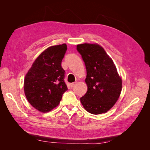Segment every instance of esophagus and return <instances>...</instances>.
Instances as JSON below:
<instances>
[{
    "mask_svg": "<svg viewBox=\"0 0 150 150\" xmlns=\"http://www.w3.org/2000/svg\"><path fill=\"white\" fill-rule=\"evenodd\" d=\"M76 84V83H71V84H70L71 87V88H72V87H73V86H74Z\"/></svg>",
    "mask_w": 150,
    "mask_h": 150,
    "instance_id": "obj_1",
    "label": "esophagus"
}]
</instances>
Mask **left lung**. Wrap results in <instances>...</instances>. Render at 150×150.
I'll return each instance as SVG.
<instances>
[{"mask_svg": "<svg viewBox=\"0 0 150 150\" xmlns=\"http://www.w3.org/2000/svg\"><path fill=\"white\" fill-rule=\"evenodd\" d=\"M87 72L88 91L80 100L85 110L93 115L106 112L115 105L122 89V79L112 60L97 44L77 45Z\"/></svg>", "mask_w": 150, "mask_h": 150, "instance_id": "1", "label": "left lung"}]
</instances>
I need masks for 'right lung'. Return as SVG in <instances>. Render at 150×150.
Listing matches in <instances>:
<instances>
[{"label": "right lung", "mask_w": 150, "mask_h": 150, "mask_svg": "<svg viewBox=\"0 0 150 150\" xmlns=\"http://www.w3.org/2000/svg\"><path fill=\"white\" fill-rule=\"evenodd\" d=\"M67 51L66 44L48 47L35 60L25 75L24 93L36 110L47 112L57 106L67 90L65 71L61 62Z\"/></svg>", "instance_id": "add662e5"}]
</instances>
